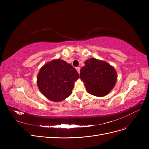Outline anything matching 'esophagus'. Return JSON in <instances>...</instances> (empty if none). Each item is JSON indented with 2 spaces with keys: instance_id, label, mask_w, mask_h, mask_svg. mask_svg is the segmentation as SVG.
Wrapping results in <instances>:
<instances>
[{
  "instance_id": "34e87169",
  "label": "esophagus",
  "mask_w": 149,
  "mask_h": 149,
  "mask_svg": "<svg viewBox=\"0 0 149 149\" xmlns=\"http://www.w3.org/2000/svg\"><path fill=\"white\" fill-rule=\"evenodd\" d=\"M76 70H77L78 73H79V74H80V67H77V68H76Z\"/></svg>"
}]
</instances>
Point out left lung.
I'll return each instance as SVG.
<instances>
[{
    "mask_svg": "<svg viewBox=\"0 0 149 149\" xmlns=\"http://www.w3.org/2000/svg\"><path fill=\"white\" fill-rule=\"evenodd\" d=\"M80 70V79L90 94L104 97L110 92L115 85L117 74L108 63L91 58L84 62Z\"/></svg>",
    "mask_w": 149,
    "mask_h": 149,
    "instance_id": "obj_1",
    "label": "left lung"
}]
</instances>
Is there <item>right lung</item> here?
Returning <instances> with one entry per match:
<instances>
[{
    "mask_svg": "<svg viewBox=\"0 0 149 149\" xmlns=\"http://www.w3.org/2000/svg\"><path fill=\"white\" fill-rule=\"evenodd\" d=\"M79 77L71 65L58 58L47 63L41 68L37 83L38 89L45 97L59 102L71 95L74 82Z\"/></svg>",
    "mask_w": 149,
    "mask_h": 149,
    "instance_id": "right-lung-1",
    "label": "right lung"
}]
</instances>
